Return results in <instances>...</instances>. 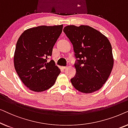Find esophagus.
Listing matches in <instances>:
<instances>
[{
	"label": "esophagus",
	"instance_id": "34e87169",
	"mask_svg": "<svg viewBox=\"0 0 128 128\" xmlns=\"http://www.w3.org/2000/svg\"><path fill=\"white\" fill-rule=\"evenodd\" d=\"M68 68L67 66H63V67H62V69H66V68Z\"/></svg>",
	"mask_w": 128,
	"mask_h": 128
}]
</instances>
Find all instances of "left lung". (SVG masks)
Listing matches in <instances>:
<instances>
[{"label":"left lung","instance_id":"1","mask_svg":"<svg viewBox=\"0 0 128 128\" xmlns=\"http://www.w3.org/2000/svg\"><path fill=\"white\" fill-rule=\"evenodd\" d=\"M64 31L72 44L78 59L74 64L76 74L70 80L73 87L87 94L100 90L108 80L114 66L109 40L88 26H68Z\"/></svg>","mask_w":128,"mask_h":128}]
</instances>
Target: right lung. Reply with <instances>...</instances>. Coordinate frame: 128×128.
Listing matches in <instances>:
<instances>
[{
    "mask_svg": "<svg viewBox=\"0 0 128 128\" xmlns=\"http://www.w3.org/2000/svg\"><path fill=\"white\" fill-rule=\"evenodd\" d=\"M63 25L41 26L26 30L17 42L14 55L16 71L24 84L35 92H42L55 84L60 70L51 60L54 45Z\"/></svg>",
    "mask_w": 128,
    "mask_h": 128,
    "instance_id": "add662e5",
    "label": "right lung"
}]
</instances>
